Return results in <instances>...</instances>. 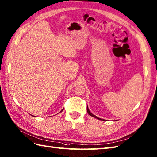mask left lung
Masks as SVG:
<instances>
[{
    "label": "left lung",
    "instance_id": "8db88e82",
    "mask_svg": "<svg viewBox=\"0 0 157 157\" xmlns=\"http://www.w3.org/2000/svg\"><path fill=\"white\" fill-rule=\"evenodd\" d=\"M86 109H87V113H89V115H90V116H92V117H95V118H97V119H98V120H103V119H101V118H99V117H97L96 116H95V115H93L91 112H90V111H89V107H88V106H87V107H86Z\"/></svg>",
    "mask_w": 157,
    "mask_h": 157
}]
</instances>
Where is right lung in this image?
Returning a JSON list of instances; mask_svg holds the SVG:
<instances>
[{"label":"right lung","mask_w":157,"mask_h":157,"mask_svg":"<svg viewBox=\"0 0 157 157\" xmlns=\"http://www.w3.org/2000/svg\"><path fill=\"white\" fill-rule=\"evenodd\" d=\"M63 110H64V109H62V110L60 111V112H62V111H63ZM60 112H59V113H60ZM34 117H35V116H34Z\"/></svg>","instance_id":"1"}]
</instances>
